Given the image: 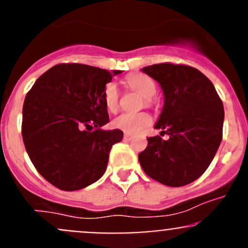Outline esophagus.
<instances>
[{"mask_svg": "<svg viewBox=\"0 0 248 248\" xmlns=\"http://www.w3.org/2000/svg\"><path fill=\"white\" fill-rule=\"evenodd\" d=\"M132 138H133V136H131V134H128V133H124V139L126 140V141H128V140H131Z\"/></svg>", "mask_w": 248, "mask_h": 248, "instance_id": "1", "label": "esophagus"}]
</instances>
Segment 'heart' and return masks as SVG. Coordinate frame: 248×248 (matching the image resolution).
Here are the masks:
<instances>
[{
	"label": "heart",
	"mask_w": 248,
	"mask_h": 248,
	"mask_svg": "<svg viewBox=\"0 0 248 248\" xmlns=\"http://www.w3.org/2000/svg\"><path fill=\"white\" fill-rule=\"evenodd\" d=\"M127 85L133 91L145 98V104L151 106L152 97L156 94V82L144 74H136L127 79ZM104 103L110 111L115 112L120 106V93L117 85L109 82L104 89ZM151 116L147 112H124L112 121V126L128 134H136L144 131L151 124Z\"/></svg>",
	"instance_id": "obj_1"
}]
</instances>
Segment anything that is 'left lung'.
Listing matches in <instances>:
<instances>
[{"label":"left lung","mask_w":248,"mask_h":248,"mask_svg":"<svg viewBox=\"0 0 248 248\" xmlns=\"http://www.w3.org/2000/svg\"><path fill=\"white\" fill-rule=\"evenodd\" d=\"M141 71L161 85L164 106L155 128L169 138H147L140 166L166 186L191 184L204 174L221 144L223 103L214 84L193 67L158 63Z\"/></svg>","instance_id":"1"}]
</instances>
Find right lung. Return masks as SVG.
<instances>
[{
  "label": "right lung",
  "instance_id": "add662e5",
  "mask_svg": "<svg viewBox=\"0 0 248 248\" xmlns=\"http://www.w3.org/2000/svg\"><path fill=\"white\" fill-rule=\"evenodd\" d=\"M121 71L80 63L47 69L26 94L21 133L39 174L63 191H78L101 179L111 146L124 132L104 131L109 122L104 89Z\"/></svg>",
  "mask_w": 248,
  "mask_h": 248
}]
</instances>
